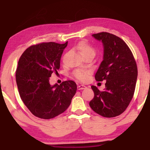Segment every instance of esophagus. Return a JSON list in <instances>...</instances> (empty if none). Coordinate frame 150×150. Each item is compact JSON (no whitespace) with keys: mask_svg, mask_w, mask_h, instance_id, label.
<instances>
[{"mask_svg":"<svg viewBox=\"0 0 150 150\" xmlns=\"http://www.w3.org/2000/svg\"><path fill=\"white\" fill-rule=\"evenodd\" d=\"M87 88L86 86L83 85H78L77 89L78 90H82V89H85V88Z\"/></svg>","mask_w":150,"mask_h":150,"instance_id":"obj_1","label":"esophagus"}]
</instances>
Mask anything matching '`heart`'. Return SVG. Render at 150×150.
I'll return each mask as SVG.
<instances>
[{"instance_id": "obj_1", "label": "heart", "mask_w": 150, "mask_h": 150, "mask_svg": "<svg viewBox=\"0 0 150 150\" xmlns=\"http://www.w3.org/2000/svg\"><path fill=\"white\" fill-rule=\"evenodd\" d=\"M77 48L83 56L92 55L95 56L96 50L89 43L85 40H82L78 43ZM90 71L86 69H76L73 72V76L81 82H86L89 77Z\"/></svg>"}]
</instances>
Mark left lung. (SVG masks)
Listing matches in <instances>:
<instances>
[{"label": "left lung", "mask_w": 150, "mask_h": 150, "mask_svg": "<svg viewBox=\"0 0 150 150\" xmlns=\"http://www.w3.org/2000/svg\"><path fill=\"white\" fill-rule=\"evenodd\" d=\"M104 46L103 60L95 74L97 81H106L99 91L92 85L94 98L89 105L93 110L106 118H112L125 111L132 99L138 77L136 62L131 50L120 38L108 32L93 34Z\"/></svg>", "instance_id": "left-lung-1"}]
</instances>
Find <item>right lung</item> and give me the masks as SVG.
Masks as SVG:
<instances>
[{
  "label": "right lung",
  "mask_w": 150,
  "mask_h": 150,
  "mask_svg": "<svg viewBox=\"0 0 150 150\" xmlns=\"http://www.w3.org/2000/svg\"><path fill=\"white\" fill-rule=\"evenodd\" d=\"M67 42L63 44L44 42L28 47L20 56L16 81L20 98L36 117L51 119L65 112L77 91L73 81L59 85L50 84L52 73L58 74L60 59Z\"/></svg>",
  "instance_id": "right-lung-1"
}]
</instances>
